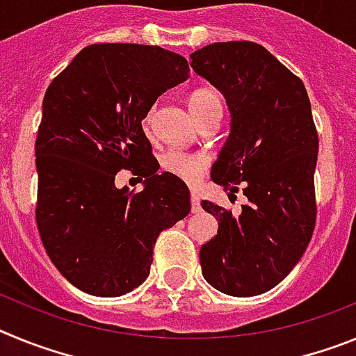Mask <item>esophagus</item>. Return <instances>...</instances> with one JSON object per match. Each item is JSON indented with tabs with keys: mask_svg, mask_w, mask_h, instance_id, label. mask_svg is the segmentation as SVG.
<instances>
[{
	"mask_svg": "<svg viewBox=\"0 0 356 356\" xmlns=\"http://www.w3.org/2000/svg\"><path fill=\"white\" fill-rule=\"evenodd\" d=\"M191 207H193V212L194 213H197L200 212V209H201V205H200V196H197L196 193H191Z\"/></svg>",
	"mask_w": 356,
	"mask_h": 356,
	"instance_id": "34e87169",
	"label": "esophagus"
}]
</instances>
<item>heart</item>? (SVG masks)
Here are the masks:
<instances>
[{
	"label": "heart",
	"instance_id": "b5f03b06",
	"mask_svg": "<svg viewBox=\"0 0 356 356\" xmlns=\"http://www.w3.org/2000/svg\"><path fill=\"white\" fill-rule=\"evenodd\" d=\"M188 110L193 112L196 121H200L203 115H207L210 110L221 106V97L212 89H197L194 90L187 99ZM162 169L169 175L180 178L185 184H197L205 176L209 169V159L205 155H196V153H185L180 149H171L160 160Z\"/></svg>",
	"mask_w": 356,
	"mask_h": 356
}]
</instances>
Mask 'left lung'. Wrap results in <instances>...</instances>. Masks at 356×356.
Masks as SVG:
<instances>
[{
    "mask_svg": "<svg viewBox=\"0 0 356 356\" xmlns=\"http://www.w3.org/2000/svg\"><path fill=\"white\" fill-rule=\"evenodd\" d=\"M194 71L222 92L232 124L212 180L248 205L232 210L201 201L219 222L201 246L205 280L228 296L271 291L300 262L316 228L319 137L303 81L264 46L213 42L191 55Z\"/></svg>",
    "mask_w": 356,
    "mask_h": 356,
    "instance_id": "1",
    "label": "left lung"
}]
</instances>
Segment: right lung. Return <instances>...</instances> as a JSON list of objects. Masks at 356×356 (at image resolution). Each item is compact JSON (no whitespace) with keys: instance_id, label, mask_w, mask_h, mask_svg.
Wrapping results in <instances>:
<instances>
[{"instance_id":"add662e5","label":"right lung","mask_w":356,"mask_h":356,"mask_svg":"<svg viewBox=\"0 0 356 356\" xmlns=\"http://www.w3.org/2000/svg\"><path fill=\"white\" fill-rule=\"evenodd\" d=\"M188 78L178 53L144 44H92L51 81L35 140L37 228L67 282L115 298L149 276L160 232L191 212L180 178L162 172L143 130L156 97ZM130 168L140 193L115 187ZM142 181V179H141Z\"/></svg>"}]
</instances>
